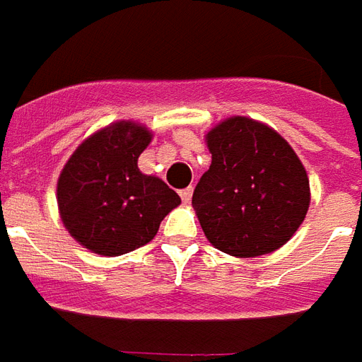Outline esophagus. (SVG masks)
<instances>
[{"label": "esophagus", "instance_id": "1", "mask_svg": "<svg viewBox=\"0 0 362 362\" xmlns=\"http://www.w3.org/2000/svg\"><path fill=\"white\" fill-rule=\"evenodd\" d=\"M179 194H181V200H183L185 204H187V202H191V199H192V187H187V189H183V191L179 192Z\"/></svg>", "mask_w": 362, "mask_h": 362}]
</instances>
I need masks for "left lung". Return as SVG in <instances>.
<instances>
[{"label":"left lung","instance_id":"left-lung-1","mask_svg":"<svg viewBox=\"0 0 362 362\" xmlns=\"http://www.w3.org/2000/svg\"><path fill=\"white\" fill-rule=\"evenodd\" d=\"M212 163L192 206L214 247L237 258L270 255L299 229L310 204L305 165L272 127L228 117L206 133Z\"/></svg>","mask_w":362,"mask_h":362}]
</instances>
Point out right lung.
<instances>
[{"label": "right lung", "instance_id": "add662e5", "mask_svg": "<svg viewBox=\"0 0 362 362\" xmlns=\"http://www.w3.org/2000/svg\"><path fill=\"white\" fill-rule=\"evenodd\" d=\"M152 131L115 121L84 139L57 179V208L71 237L102 257H119L156 237L160 221L181 204L160 177L139 170Z\"/></svg>", "mask_w": 362, "mask_h": 362}]
</instances>
